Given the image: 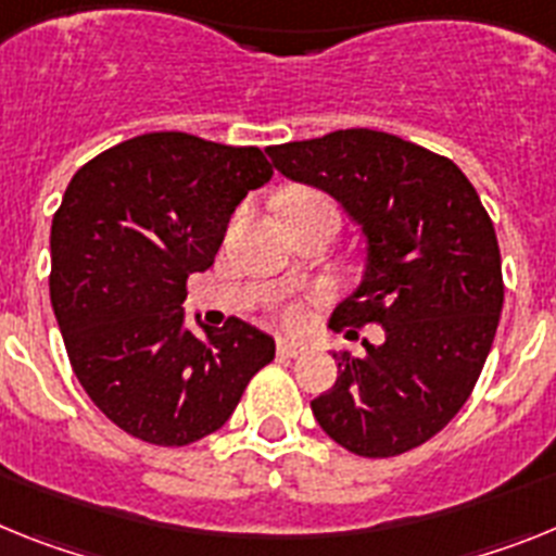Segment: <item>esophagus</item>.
Segmentation results:
<instances>
[{
    "instance_id": "obj_1",
    "label": "esophagus",
    "mask_w": 556,
    "mask_h": 556,
    "mask_svg": "<svg viewBox=\"0 0 556 556\" xmlns=\"http://www.w3.org/2000/svg\"><path fill=\"white\" fill-rule=\"evenodd\" d=\"M305 350H307L305 341H296V338H279L277 341V352L282 355V358H296V355H302Z\"/></svg>"
}]
</instances>
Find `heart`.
<instances>
[{"label": "heart", "instance_id": "obj_1", "mask_svg": "<svg viewBox=\"0 0 556 556\" xmlns=\"http://www.w3.org/2000/svg\"><path fill=\"white\" fill-rule=\"evenodd\" d=\"M293 198H311V195H307V192H299V195H293ZM282 318H285V325L299 327V325H302V321H305V313H302V307L291 305V307H285Z\"/></svg>", "mask_w": 556, "mask_h": 556}]
</instances>
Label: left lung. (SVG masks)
<instances>
[{
	"label": "left lung",
	"instance_id": "8db88e82",
	"mask_svg": "<svg viewBox=\"0 0 556 556\" xmlns=\"http://www.w3.org/2000/svg\"><path fill=\"white\" fill-rule=\"evenodd\" d=\"M274 167L344 206L366 240L364 277L332 330L380 325L383 344L341 350L311 403L330 439L366 458L422 445L467 403L504 307L495 226L451 159L394 134L346 128L268 148Z\"/></svg>",
	"mask_w": 556,
	"mask_h": 556
}]
</instances>
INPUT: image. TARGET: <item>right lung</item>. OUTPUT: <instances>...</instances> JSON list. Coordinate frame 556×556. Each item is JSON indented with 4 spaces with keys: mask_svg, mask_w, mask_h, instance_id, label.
I'll use <instances>...</instances> for the list:
<instances>
[{
    "mask_svg": "<svg viewBox=\"0 0 556 556\" xmlns=\"http://www.w3.org/2000/svg\"><path fill=\"white\" fill-rule=\"evenodd\" d=\"M271 176L260 148L181 131L125 139L72 176L52 218V311L77 380L125 433L162 447L210 437L274 361L268 332L195 316L198 338L181 307L231 212Z\"/></svg>",
    "mask_w": 556,
    "mask_h": 556,
    "instance_id": "1",
    "label": "right lung"
}]
</instances>
